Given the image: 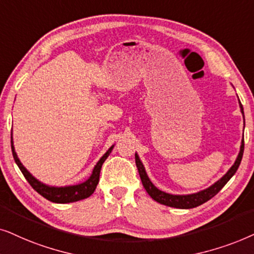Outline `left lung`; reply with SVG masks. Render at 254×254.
Returning a JSON list of instances; mask_svg holds the SVG:
<instances>
[{"label":"left lung","mask_w":254,"mask_h":254,"mask_svg":"<svg viewBox=\"0 0 254 254\" xmlns=\"http://www.w3.org/2000/svg\"><path fill=\"white\" fill-rule=\"evenodd\" d=\"M238 97V96H237ZM239 101V99H238ZM239 108H241V113L243 114V118H244V109H243V106L239 101ZM243 153H244V134H243V139L241 143V148H239V153L236 158L235 164L232 165L231 167L229 168V171L223 175V177L209 186L208 188L203 189V190H200L197 192H192V194H170V192L162 191L160 189H158L153 185V182L150 180L148 175L145 171V167L141 162L139 155L136 152L134 154V158H136V166L138 168V172H139V177L141 180V184H143L145 190L147 191V194L153 198L154 201H157L158 203L167 205V207L172 208H178V209H191L195 207H198V205L205 203V202L210 200V198L214 197V196L217 194V192L221 190V189L224 187L230 179H231L233 175H235L236 172H237L239 165H241Z\"/></svg>","instance_id":"obj_1"}]
</instances>
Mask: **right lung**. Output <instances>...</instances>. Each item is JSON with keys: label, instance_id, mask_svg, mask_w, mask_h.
I'll return each mask as SVG.
<instances>
[{"label": "right lung", "instance_id": "add662e5", "mask_svg": "<svg viewBox=\"0 0 254 254\" xmlns=\"http://www.w3.org/2000/svg\"><path fill=\"white\" fill-rule=\"evenodd\" d=\"M115 145L109 147L106 153H104L97 164L94 166L92 174L90 177L87 179L86 181L81 182V184L76 185H69V186H50L44 184V182L39 181L38 179L33 177V175L30 173V172L24 167V165L22 164L21 160H19L18 155H17L15 151V146H13V140H12V131H11V151L13 159H15V162L17 166L19 167V170L24 175V178L28 180V182L31 185V187L35 189L37 192H39L43 197H45L46 200L51 202H54V203H72V202H76L80 200H83V198L89 197L90 195L95 191V188L97 184L100 181V172L101 168H102L103 162L106 161V159L109 157V154L113 151Z\"/></svg>", "mask_w": 254, "mask_h": 254}]
</instances>
